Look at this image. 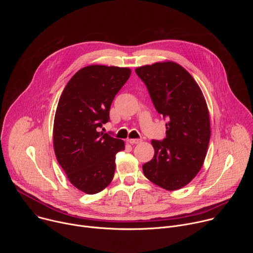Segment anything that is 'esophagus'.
<instances>
[{
	"label": "esophagus",
	"mask_w": 253,
	"mask_h": 253,
	"mask_svg": "<svg viewBox=\"0 0 253 253\" xmlns=\"http://www.w3.org/2000/svg\"><path fill=\"white\" fill-rule=\"evenodd\" d=\"M128 142L133 145V144H139V143H141V140H140V139H129Z\"/></svg>",
	"instance_id": "1"
}]
</instances>
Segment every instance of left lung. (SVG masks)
Wrapping results in <instances>:
<instances>
[{
	"instance_id": "1",
	"label": "left lung",
	"mask_w": 253,
	"mask_h": 253,
	"mask_svg": "<svg viewBox=\"0 0 253 253\" xmlns=\"http://www.w3.org/2000/svg\"><path fill=\"white\" fill-rule=\"evenodd\" d=\"M145 83L159 114L167 118L166 138L152 140V160L143 165L144 175L166 190L184 187L200 171L210 139V119L205 98L196 81L171 61L135 70Z\"/></svg>"
}]
</instances>
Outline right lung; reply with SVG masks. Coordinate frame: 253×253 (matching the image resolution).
Returning <instances> with one entry per match:
<instances>
[{
  "instance_id": "right-lung-1",
  "label": "right lung",
  "mask_w": 253,
  "mask_h": 253,
  "mask_svg": "<svg viewBox=\"0 0 253 253\" xmlns=\"http://www.w3.org/2000/svg\"><path fill=\"white\" fill-rule=\"evenodd\" d=\"M130 75L129 68L87 66L70 79L59 99L55 154L69 181L87 194L111 183L116 154L125 149L124 141L97 129L109 121L112 101Z\"/></svg>"
}]
</instances>
